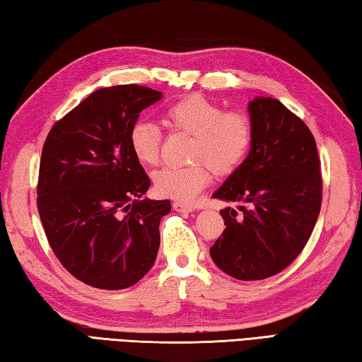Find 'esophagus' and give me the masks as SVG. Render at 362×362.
Wrapping results in <instances>:
<instances>
[{"label": "esophagus", "mask_w": 362, "mask_h": 362, "mask_svg": "<svg viewBox=\"0 0 362 362\" xmlns=\"http://www.w3.org/2000/svg\"><path fill=\"white\" fill-rule=\"evenodd\" d=\"M173 209L175 211H179V214H188V211H193L194 210L193 205L185 204V202H179V201L173 202Z\"/></svg>", "instance_id": "obj_1"}]
</instances>
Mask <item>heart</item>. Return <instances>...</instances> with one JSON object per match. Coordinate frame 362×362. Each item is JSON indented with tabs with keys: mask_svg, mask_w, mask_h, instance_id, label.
<instances>
[{
	"mask_svg": "<svg viewBox=\"0 0 362 362\" xmlns=\"http://www.w3.org/2000/svg\"><path fill=\"white\" fill-rule=\"evenodd\" d=\"M169 132L193 134L188 166H163L153 174V188L163 197L179 202L194 201L209 185L211 171L228 175L246 158L252 141L251 119L243 111H223L221 105L202 95H188L161 112ZM134 157L143 165H157L161 132L148 120L134 122L129 133Z\"/></svg>",
	"mask_w": 362,
	"mask_h": 362,
	"instance_id": "b5f03b06",
	"label": "heart"
}]
</instances>
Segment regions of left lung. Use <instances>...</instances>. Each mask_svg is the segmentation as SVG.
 <instances>
[{
    "mask_svg": "<svg viewBox=\"0 0 362 362\" xmlns=\"http://www.w3.org/2000/svg\"><path fill=\"white\" fill-rule=\"evenodd\" d=\"M251 151L214 197L251 207L219 211L226 229L210 247L215 265L240 281H259L298 257L322 207L317 144L303 120L272 97L247 105Z\"/></svg>",
    "mask_w": 362,
    "mask_h": 362,
    "instance_id": "1",
    "label": "left lung"
}]
</instances>
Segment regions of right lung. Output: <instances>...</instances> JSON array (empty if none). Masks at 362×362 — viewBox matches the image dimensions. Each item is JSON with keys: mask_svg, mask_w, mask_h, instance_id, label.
<instances>
[{"mask_svg": "<svg viewBox=\"0 0 362 362\" xmlns=\"http://www.w3.org/2000/svg\"><path fill=\"white\" fill-rule=\"evenodd\" d=\"M160 90L102 88L56 122L42 148L37 209L62 267L84 284L127 288L151 270L171 202L143 197L151 179L129 133Z\"/></svg>", "mask_w": 362, "mask_h": 362, "instance_id": "1", "label": "right lung"}]
</instances>
